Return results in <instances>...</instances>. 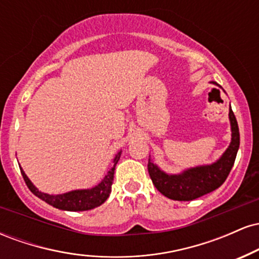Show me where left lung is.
I'll list each match as a JSON object with an SVG mask.
<instances>
[{"label": "left lung", "instance_id": "left-lung-1", "mask_svg": "<svg viewBox=\"0 0 259 259\" xmlns=\"http://www.w3.org/2000/svg\"><path fill=\"white\" fill-rule=\"evenodd\" d=\"M213 84L218 85L213 81ZM231 142L217 162L189 168L180 174H167L148 158L147 169L153 185L165 197L174 201H192L214 191L227 180L240 146V133L233 109H229Z\"/></svg>", "mask_w": 259, "mask_h": 259}]
</instances>
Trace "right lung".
I'll list each match as a JSON object with an SVG mask.
<instances>
[{"mask_svg":"<svg viewBox=\"0 0 259 259\" xmlns=\"http://www.w3.org/2000/svg\"><path fill=\"white\" fill-rule=\"evenodd\" d=\"M120 152H118L117 156L113 159V167L109 169L108 173L106 174V177L103 178L102 181L91 189H84V190H74V191L65 192V194L61 195H49L45 194V192L38 191L36 187L34 186V184L29 180V178L26 177L22 168L23 178L26 186L29 187V190L37 196L38 198L46 202V203L51 204V206L58 208L62 210H72V212H80V210H89L94 209V208L101 206V204L105 202L107 198L109 197V194L112 191V184H113V178H114V169L117 165L118 160L120 158Z\"/></svg>","mask_w":259,"mask_h":259,"instance_id":"add662e5","label":"right lung"}]
</instances>
